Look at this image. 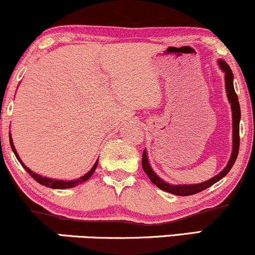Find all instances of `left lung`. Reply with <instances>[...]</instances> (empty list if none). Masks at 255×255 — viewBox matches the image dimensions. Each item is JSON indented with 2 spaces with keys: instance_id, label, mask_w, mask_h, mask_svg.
<instances>
[{
  "instance_id": "obj_1",
  "label": "left lung",
  "mask_w": 255,
  "mask_h": 255,
  "mask_svg": "<svg viewBox=\"0 0 255 255\" xmlns=\"http://www.w3.org/2000/svg\"><path fill=\"white\" fill-rule=\"evenodd\" d=\"M219 67L225 73V90H227V96L231 104V113H233V152H231V157L228 162V164L225 168L219 172L218 175H216L215 177L210 178V180L205 181L201 183H195V184H170L165 181H163L158 175L152 170L150 163L147 159V153L144 151L142 153V169L146 172L148 177H150L151 182L154 183L158 188H160L162 191H165L168 193L175 195H181V197H187V195H193L197 194V193L204 191V189L209 188L212 184L218 182L221 178H223L228 172L230 171V169L233 168V165L235 164V160L238 158L239 154V148H240V119H241V109H240V103L238 95H236L235 90H234V74L231 72L229 64L225 61L219 60L218 61Z\"/></svg>"
}]
</instances>
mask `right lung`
I'll list each match as a JSON object with an SVG mask.
<instances>
[{
    "mask_svg": "<svg viewBox=\"0 0 255 255\" xmlns=\"http://www.w3.org/2000/svg\"><path fill=\"white\" fill-rule=\"evenodd\" d=\"M9 142H10L11 150H13L14 154H15V157L17 158V160H19V162H20V164L24 166L25 170L27 171L28 174H30L31 176L37 181L38 183H40V184H42V186H45V187H50V188H52V189H66V188H73V187H77L78 184L83 183V182H85V181L89 180V178L93 175V172H95L96 168H97V165H98V160H97V162L95 163V165L92 166V169H91V170L87 172V174H85L84 176H81L80 178H78V180L62 181V180H54V178L44 177V176H40V175H38V174H36V172H33L32 170H30V169H28L27 166H26L24 163L21 162V159H20V157H19V154H17L15 147H14L13 140H11L10 134H9Z\"/></svg>",
    "mask_w": 255,
    "mask_h": 255,
    "instance_id": "obj_1",
    "label": "right lung"
}]
</instances>
